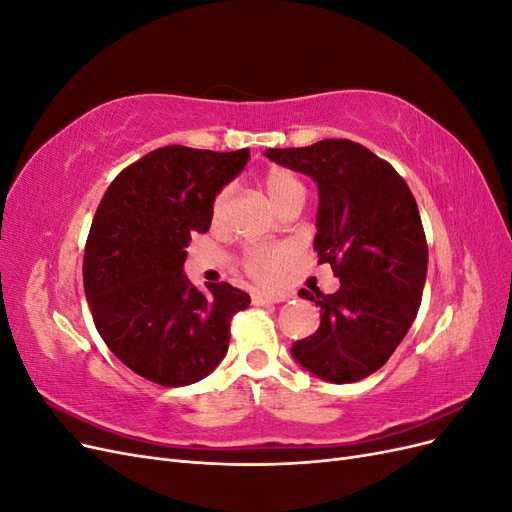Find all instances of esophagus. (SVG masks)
<instances>
[{"label":"esophagus","mask_w":512,"mask_h":512,"mask_svg":"<svg viewBox=\"0 0 512 512\" xmlns=\"http://www.w3.org/2000/svg\"><path fill=\"white\" fill-rule=\"evenodd\" d=\"M290 299V294L286 292H265V290H256L252 294V301L254 305H265V303H282Z\"/></svg>","instance_id":"obj_1"}]
</instances>
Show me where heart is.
Here are the masks:
<instances>
[{
  "instance_id": "obj_1",
  "label": "heart",
  "mask_w": 512,
  "mask_h": 512,
  "mask_svg": "<svg viewBox=\"0 0 512 512\" xmlns=\"http://www.w3.org/2000/svg\"><path fill=\"white\" fill-rule=\"evenodd\" d=\"M265 185V194L269 203L277 209L282 203H286L292 196H305L303 183L286 170H271V173L262 181ZM228 203V190L220 192L218 198L213 200V215H218L226 209ZM288 260V252L284 247H256L245 258V269L250 271L258 280H275L277 275L282 273L284 265Z\"/></svg>"
}]
</instances>
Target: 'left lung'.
Wrapping results in <instances>:
<instances>
[{
	"mask_svg": "<svg viewBox=\"0 0 512 512\" xmlns=\"http://www.w3.org/2000/svg\"><path fill=\"white\" fill-rule=\"evenodd\" d=\"M265 156L316 181L314 247L342 284L327 297L299 292L320 307V327L290 352L320 380H363L389 361L421 305L427 241L416 200L389 162L346 138Z\"/></svg>",
	"mask_w": 512,
	"mask_h": 512,
	"instance_id": "left-lung-1",
	"label": "left lung"
}]
</instances>
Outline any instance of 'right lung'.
Returning a JSON list of instances; mask_svg holds the SVG:
<instances>
[{"mask_svg": "<svg viewBox=\"0 0 512 512\" xmlns=\"http://www.w3.org/2000/svg\"><path fill=\"white\" fill-rule=\"evenodd\" d=\"M250 149L168 145L115 177L91 222L85 297L104 344L134 374L162 386L209 376L230 342V318L250 294L230 284L198 290L183 273L185 247L207 232L213 200Z\"/></svg>", "mask_w": 512, "mask_h": 512, "instance_id": "obj_1", "label": "right lung"}]
</instances>
